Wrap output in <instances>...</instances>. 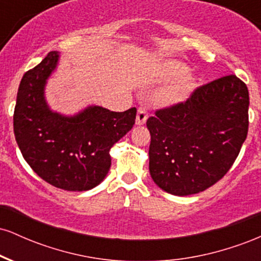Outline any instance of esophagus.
<instances>
[{
    "label": "esophagus",
    "instance_id": "obj_1",
    "mask_svg": "<svg viewBox=\"0 0 261 261\" xmlns=\"http://www.w3.org/2000/svg\"><path fill=\"white\" fill-rule=\"evenodd\" d=\"M147 112H146L145 108H140L139 110H137V115H136V125H145L146 121H147Z\"/></svg>",
    "mask_w": 261,
    "mask_h": 261
}]
</instances>
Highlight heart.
Masks as SVG:
<instances>
[{
	"label": "heart",
	"instance_id": "heart-1",
	"mask_svg": "<svg viewBox=\"0 0 261 261\" xmlns=\"http://www.w3.org/2000/svg\"><path fill=\"white\" fill-rule=\"evenodd\" d=\"M188 67L184 62L175 59L163 61L155 70V77L160 82H171L161 87L154 92L153 101L155 106L163 109H172L184 104L195 92L197 80L193 73L187 72Z\"/></svg>",
	"mask_w": 261,
	"mask_h": 261
}]
</instances>
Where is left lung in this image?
I'll list each match as a JSON object with an SVG mask.
<instances>
[{
    "label": "left lung",
    "mask_w": 261,
    "mask_h": 261,
    "mask_svg": "<svg viewBox=\"0 0 261 261\" xmlns=\"http://www.w3.org/2000/svg\"><path fill=\"white\" fill-rule=\"evenodd\" d=\"M249 93L234 74L200 87L147 120L149 174L176 196L203 191L228 172L248 134Z\"/></svg>",
    "instance_id": "8db88e82"
}]
</instances>
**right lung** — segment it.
<instances>
[{"label":"right lung","instance_id":"1","mask_svg":"<svg viewBox=\"0 0 261 261\" xmlns=\"http://www.w3.org/2000/svg\"><path fill=\"white\" fill-rule=\"evenodd\" d=\"M59 60V51L49 53L23 76L14 136L25 162L43 180L67 191L91 190L106 179L112 166L110 148L133 128L136 108L116 113L88 106L73 115L53 110L45 88Z\"/></svg>","mask_w":261,"mask_h":261}]
</instances>
